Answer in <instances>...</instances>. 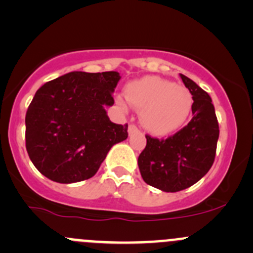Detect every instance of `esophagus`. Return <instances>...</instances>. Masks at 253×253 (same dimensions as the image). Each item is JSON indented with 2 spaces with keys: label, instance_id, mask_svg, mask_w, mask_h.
I'll list each match as a JSON object with an SVG mask.
<instances>
[{
  "label": "esophagus",
  "instance_id": "1",
  "mask_svg": "<svg viewBox=\"0 0 253 253\" xmlns=\"http://www.w3.org/2000/svg\"><path fill=\"white\" fill-rule=\"evenodd\" d=\"M137 132H138V128H137L136 125H129V126H128V134H129V136L137 133Z\"/></svg>",
  "mask_w": 253,
  "mask_h": 253
}]
</instances>
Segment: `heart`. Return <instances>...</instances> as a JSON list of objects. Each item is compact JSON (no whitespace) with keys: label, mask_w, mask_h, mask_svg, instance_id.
Returning a JSON list of instances; mask_svg holds the SVG:
<instances>
[{"label":"heart","mask_w":253,"mask_h":253,"mask_svg":"<svg viewBox=\"0 0 253 253\" xmlns=\"http://www.w3.org/2000/svg\"><path fill=\"white\" fill-rule=\"evenodd\" d=\"M125 95L131 105L141 110L143 127L157 136H165L180 128L190 116L193 104L192 94L186 86L157 76L127 83ZM127 101L122 96L115 99L124 112L129 109Z\"/></svg>","instance_id":"heart-1"}]
</instances>
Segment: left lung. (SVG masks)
I'll use <instances>...</instances> for the list:
<instances>
[{
	"label": "left lung",
	"mask_w": 253,
	"mask_h": 253,
	"mask_svg": "<svg viewBox=\"0 0 253 253\" xmlns=\"http://www.w3.org/2000/svg\"><path fill=\"white\" fill-rule=\"evenodd\" d=\"M180 77L192 94V120L167 139L145 136L147 145L138 157L144 182L164 192H177L200 181L213 165L219 138L211 96L192 79Z\"/></svg>",
	"instance_id": "1"
}]
</instances>
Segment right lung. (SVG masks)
Listing matches in <instances>:
<instances>
[{
  "instance_id": "1",
  "label": "right lung",
  "mask_w": 253,
  "mask_h": 253,
  "mask_svg": "<svg viewBox=\"0 0 253 253\" xmlns=\"http://www.w3.org/2000/svg\"><path fill=\"white\" fill-rule=\"evenodd\" d=\"M119 72H70L38 89L25 115V147L34 167L50 180L73 183L96 174L109 150L127 138V125L105 109Z\"/></svg>"
}]
</instances>
